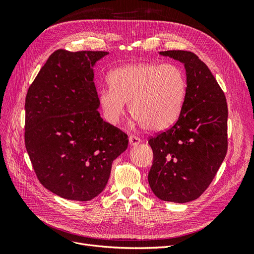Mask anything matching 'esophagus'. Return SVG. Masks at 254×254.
Here are the masks:
<instances>
[{
    "instance_id": "esophagus-1",
    "label": "esophagus",
    "mask_w": 254,
    "mask_h": 254,
    "mask_svg": "<svg viewBox=\"0 0 254 254\" xmlns=\"http://www.w3.org/2000/svg\"><path fill=\"white\" fill-rule=\"evenodd\" d=\"M142 141H141V139L139 136H136V135H129V144L131 145V146H136V145H139L140 143H141Z\"/></svg>"
}]
</instances>
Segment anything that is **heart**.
Here are the masks:
<instances>
[{"label":"heart","mask_w":254,"mask_h":254,"mask_svg":"<svg viewBox=\"0 0 254 254\" xmlns=\"http://www.w3.org/2000/svg\"><path fill=\"white\" fill-rule=\"evenodd\" d=\"M111 89L99 91L98 101L106 120L119 124L126 111L136 124L161 131L179 119L187 94V79L173 64L140 63L115 68L108 77Z\"/></svg>","instance_id":"obj_1"}]
</instances>
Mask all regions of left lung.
Wrapping results in <instances>:
<instances>
[{
    "label": "left lung",
    "mask_w": 254,
    "mask_h": 254,
    "mask_svg": "<svg viewBox=\"0 0 254 254\" xmlns=\"http://www.w3.org/2000/svg\"><path fill=\"white\" fill-rule=\"evenodd\" d=\"M160 55L184 64L187 94L175 125L151 137V190L164 201L195 200L209 188L228 149L226 96L204 63L188 51Z\"/></svg>",
    "instance_id": "left-lung-1"
}]
</instances>
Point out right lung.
I'll list each match as a JSON object with an SVG mask.
<instances>
[{
	"label": "right lung",
	"mask_w": 254,
	"mask_h": 254,
	"mask_svg": "<svg viewBox=\"0 0 254 254\" xmlns=\"http://www.w3.org/2000/svg\"><path fill=\"white\" fill-rule=\"evenodd\" d=\"M108 52H54L25 98V147L42 186L68 200L104 190L128 136L99 112L93 66Z\"/></svg>",
	"instance_id": "obj_1"
}]
</instances>
